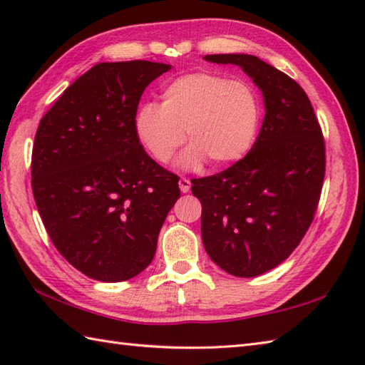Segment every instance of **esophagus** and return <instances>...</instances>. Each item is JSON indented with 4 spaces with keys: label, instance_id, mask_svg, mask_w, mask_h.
Masks as SVG:
<instances>
[{
    "label": "esophagus",
    "instance_id": "1",
    "mask_svg": "<svg viewBox=\"0 0 365 365\" xmlns=\"http://www.w3.org/2000/svg\"><path fill=\"white\" fill-rule=\"evenodd\" d=\"M178 187H180L182 192H188L191 190V182L190 178L187 177H180V180H178Z\"/></svg>",
    "mask_w": 365,
    "mask_h": 365
}]
</instances>
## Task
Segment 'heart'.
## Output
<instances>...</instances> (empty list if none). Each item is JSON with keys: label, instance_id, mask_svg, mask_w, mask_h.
Returning a JSON list of instances; mask_svg holds the SVG:
<instances>
[{"label": "heart", "instance_id": "heart-1", "mask_svg": "<svg viewBox=\"0 0 365 365\" xmlns=\"http://www.w3.org/2000/svg\"><path fill=\"white\" fill-rule=\"evenodd\" d=\"M260 114L259 94L247 81L196 72L166 83L161 105L145 102L139 106L135 131L161 165L174 158L188 136L191 147L182 160L183 168H199L207 160L215 168H226L252 149Z\"/></svg>", "mask_w": 365, "mask_h": 365}]
</instances>
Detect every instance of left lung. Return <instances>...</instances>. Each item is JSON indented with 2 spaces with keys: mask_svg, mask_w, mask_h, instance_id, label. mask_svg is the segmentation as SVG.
Masks as SVG:
<instances>
[{
  "mask_svg": "<svg viewBox=\"0 0 365 365\" xmlns=\"http://www.w3.org/2000/svg\"><path fill=\"white\" fill-rule=\"evenodd\" d=\"M235 64L262 91L265 119L252 149L226 170L192 178L202 204V243L210 259L238 277L276 268L314 221L327 157L320 123L299 84L251 54H207Z\"/></svg>",
  "mask_w": 365,
  "mask_h": 365,
  "instance_id": "8db88e82",
  "label": "left lung"
}]
</instances>
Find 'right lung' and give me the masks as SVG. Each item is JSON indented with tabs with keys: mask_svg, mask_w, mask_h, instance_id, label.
<instances>
[{
	"mask_svg": "<svg viewBox=\"0 0 365 365\" xmlns=\"http://www.w3.org/2000/svg\"><path fill=\"white\" fill-rule=\"evenodd\" d=\"M169 68L100 63L38 123L31 158L37 210L61 255L96 281L122 282L149 267L180 197L178 177L145 153L135 131L144 89Z\"/></svg>",
	"mask_w": 365,
	"mask_h": 365,
	"instance_id": "1",
	"label": "right lung"
}]
</instances>
